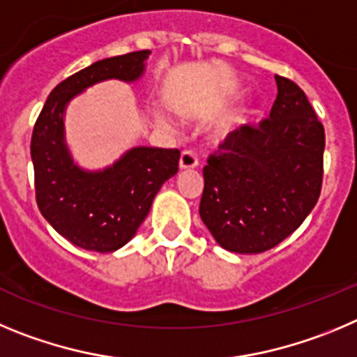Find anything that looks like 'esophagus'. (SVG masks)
I'll list each match as a JSON object with an SVG mask.
<instances>
[{
    "label": "esophagus",
    "mask_w": 357,
    "mask_h": 357,
    "mask_svg": "<svg viewBox=\"0 0 357 357\" xmlns=\"http://www.w3.org/2000/svg\"><path fill=\"white\" fill-rule=\"evenodd\" d=\"M199 165L197 153L192 149H185L181 153V158H179V167L181 169H195Z\"/></svg>",
    "instance_id": "esophagus-1"
}]
</instances>
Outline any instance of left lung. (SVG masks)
<instances>
[{
  "mask_svg": "<svg viewBox=\"0 0 357 357\" xmlns=\"http://www.w3.org/2000/svg\"><path fill=\"white\" fill-rule=\"evenodd\" d=\"M278 98L258 126L231 131L202 169L199 213L218 245L258 255L288 238L322 190L326 133L301 86L275 76Z\"/></svg>",
  "mask_w": 357,
  "mask_h": 357,
  "instance_id": "1",
  "label": "left lung"
}]
</instances>
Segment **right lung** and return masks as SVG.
<instances>
[{"label": "right lung", "instance_id": "right-lung-1", "mask_svg": "<svg viewBox=\"0 0 357 357\" xmlns=\"http://www.w3.org/2000/svg\"><path fill=\"white\" fill-rule=\"evenodd\" d=\"M151 51L99 60L54 86L31 133L35 199L47 222L70 243L114 252L135 236L160 186L178 172L179 151L135 147L101 172L73 163L63 142L67 102L102 79L135 82Z\"/></svg>", "mask_w": 357, "mask_h": 357}]
</instances>
